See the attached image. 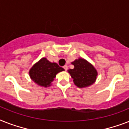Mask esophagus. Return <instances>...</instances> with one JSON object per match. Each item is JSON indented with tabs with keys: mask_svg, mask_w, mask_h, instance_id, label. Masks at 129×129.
I'll use <instances>...</instances> for the list:
<instances>
[{
	"mask_svg": "<svg viewBox=\"0 0 129 129\" xmlns=\"http://www.w3.org/2000/svg\"><path fill=\"white\" fill-rule=\"evenodd\" d=\"M68 66H63V68H64V70H66V71H67V70H68Z\"/></svg>",
	"mask_w": 129,
	"mask_h": 129,
	"instance_id": "34e87169",
	"label": "esophagus"
}]
</instances>
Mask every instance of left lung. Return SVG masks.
<instances>
[{
	"instance_id": "8db88e82",
	"label": "left lung",
	"mask_w": 129,
	"mask_h": 129,
	"mask_svg": "<svg viewBox=\"0 0 129 129\" xmlns=\"http://www.w3.org/2000/svg\"><path fill=\"white\" fill-rule=\"evenodd\" d=\"M72 64L74 69L68 70L73 79L74 84L79 88L87 87L93 84L97 79L98 73L94 66L82 57L75 59Z\"/></svg>"
}]
</instances>
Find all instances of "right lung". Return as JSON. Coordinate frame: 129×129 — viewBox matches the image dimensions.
Returning <instances> with one entry per match:
<instances>
[{"label": "right lung", "instance_id": "add662e5", "mask_svg": "<svg viewBox=\"0 0 129 129\" xmlns=\"http://www.w3.org/2000/svg\"><path fill=\"white\" fill-rule=\"evenodd\" d=\"M64 71L56 63L50 62L46 57H42L34 63L29 70V75L32 81L39 86H51L58 73Z\"/></svg>", "mask_w": 129, "mask_h": 129}]
</instances>
